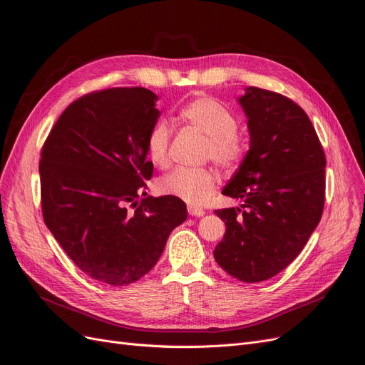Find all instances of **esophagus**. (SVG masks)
<instances>
[{"mask_svg":"<svg viewBox=\"0 0 365 365\" xmlns=\"http://www.w3.org/2000/svg\"><path fill=\"white\" fill-rule=\"evenodd\" d=\"M187 212H189L190 216H196V217H201L205 215V212L202 208H197V207H193V205H189L187 207Z\"/></svg>","mask_w":365,"mask_h":365,"instance_id":"obj_1","label":"esophagus"}]
</instances>
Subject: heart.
<instances>
[{"instance_id": "1", "label": "heart", "mask_w": 365, "mask_h": 365, "mask_svg": "<svg viewBox=\"0 0 365 365\" xmlns=\"http://www.w3.org/2000/svg\"><path fill=\"white\" fill-rule=\"evenodd\" d=\"M181 123L207 137L204 158L212 160L224 170H233L245 157V138L237 129L236 114L216 98L201 96L187 102L176 114ZM172 128L168 121H157L148 134L146 150L149 160L165 168L169 164ZM216 173L205 168H176L164 175L158 189L163 195L178 197L190 205H202L213 195Z\"/></svg>"}]
</instances>
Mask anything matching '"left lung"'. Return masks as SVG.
Returning <instances> with one entry per match:
<instances>
[{
    "instance_id": "obj_1",
    "label": "left lung",
    "mask_w": 365,
    "mask_h": 365,
    "mask_svg": "<svg viewBox=\"0 0 365 365\" xmlns=\"http://www.w3.org/2000/svg\"><path fill=\"white\" fill-rule=\"evenodd\" d=\"M239 102L251 143L222 193L244 204L215 210L227 227L215 259L235 279L257 283L288 267L322 219L326 157L311 120L291 98L250 86Z\"/></svg>"
}]
</instances>
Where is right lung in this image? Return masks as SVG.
Masks as SVG:
<instances>
[{
  "instance_id": "add662e5",
  "label": "right lung",
  "mask_w": 365,
  "mask_h": 365,
  "mask_svg": "<svg viewBox=\"0 0 365 365\" xmlns=\"http://www.w3.org/2000/svg\"><path fill=\"white\" fill-rule=\"evenodd\" d=\"M157 101L141 86L85 94L61 114L41 150L43 222L79 269L111 286L148 274L187 219L178 197L145 192Z\"/></svg>"
}]
</instances>
